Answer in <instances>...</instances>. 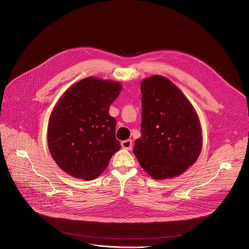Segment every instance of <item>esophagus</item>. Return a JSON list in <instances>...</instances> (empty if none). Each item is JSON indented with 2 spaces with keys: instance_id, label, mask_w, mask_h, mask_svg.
Returning <instances> with one entry per match:
<instances>
[{
  "instance_id": "34e87169",
  "label": "esophagus",
  "mask_w": 249,
  "mask_h": 249,
  "mask_svg": "<svg viewBox=\"0 0 249 249\" xmlns=\"http://www.w3.org/2000/svg\"><path fill=\"white\" fill-rule=\"evenodd\" d=\"M121 146H122V148H124V149H126V150H131V149H132V146H133L132 140L128 139V140L122 141V142H121Z\"/></svg>"
}]
</instances>
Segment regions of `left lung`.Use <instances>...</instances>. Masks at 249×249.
Wrapping results in <instances>:
<instances>
[{
	"instance_id": "1",
	"label": "left lung",
	"mask_w": 249,
	"mask_h": 249,
	"mask_svg": "<svg viewBox=\"0 0 249 249\" xmlns=\"http://www.w3.org/2000/svg\"><path fill=\"white\" fill-rule=\"evenodd\" d=\"M141 137L134 155L155 179L178 177L193 166L201 151L202 134L196 111L170 79L153 75L141 82Z\"/></svg>"
}]
</instances>
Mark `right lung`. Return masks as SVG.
<instances>
[{
    "mask_svg": "<svg viewBox=\"0 0 249 249\" xmlns=\"http://www.w3.org/2000/svg\"><path fill=\"white\" fill-rule=\"evenodd\" d=\"M122 90L113 80L86 77L59 98L49 120L48 144L56 165L71 177L94 179L120 148L109 107Z\"/></svg>",
    "mask_w": 249,
    "mask_h": 249,
    "instance_id": "1",
    "label": "right lung"
}]
</instances>
